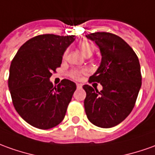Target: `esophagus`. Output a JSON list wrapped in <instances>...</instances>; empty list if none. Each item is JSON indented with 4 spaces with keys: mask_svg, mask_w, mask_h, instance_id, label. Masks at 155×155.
Returning a JSON list of instances; mask_svg holds the SVG:
<instances>
[{
    "mask_svg": "<svg viewBox=\"0 0 155 155\" xmlns=\"http://www.w3.org/2000/svg\"><path fill=\"white\" fill-rule=\"evenodd\" d=\"M82 87H83V85L81 84H77V88H82Z\"/></svg>",
    "mask_w": 155,
    "mask_h": 155,
    "instance_id": "34e87169",
    "label": "esophagus"
}]
</instances>
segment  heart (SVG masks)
<instances>
[{"instance_id": "heart-1", "label": "heart", "mask_w": 155, "mask_h": 155, "mask_svg": "<svg viewBox=\"0 0 155 155\" xmlns=\"http://www.w3.org/2000/svg\"><path fill=\"white\" fill-rule=\"evenodd\" d=\"M79 50L81 51V53L84 55V56H91L94 51V47L92 44L88 43L87 41H83L78 45ZM67 54V51H66L64 53V57H66V55ZM84 70H78V69H73L69 72V76L71 77V78L75 80L80 79L82 74L84 73Z\"/></svg>"}]
</instances>
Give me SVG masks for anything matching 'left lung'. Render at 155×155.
<instances>
[{"instance_id": "obj_1", "label": "left lung", "mask_w": 155, "mask_h": 155, "mask_svg": "<svg viewBox=\"0 0 155 155\" xmlns=\"http://www.w3.org/2000/svg\"><path fill=\"white\" fill-rule=\"evenodd\" d=\"M86 37L95 42L101 54L100 67L89 83H100L103 89L99 92L84 85L85 112L91 123L110 128L133 110L142 85L140 64L134 51L117 35L97 32Z\"/></svg>"}]
</instances>
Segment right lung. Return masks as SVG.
I'll use <instances>...</instances> for the list:
<instances>
[{"label": "right lung", "mask_w": 155, "mask_h": 155, "mask_svg": "<svg viewBox=\"0 0 155 155\" xmlns=\"http://www.w3.org/2000/svg\"><path fill=\"white\" fill-rule=\"evenodd\" d=\"M74 40V35L35 36L19 48L11 63L8 88L12 103L19 116L35 127L52 128L65 117L76 84L63 79L53 86L50 78Z\"/></svg>", "instance_id": "right-lung-1"}]
</instances>
